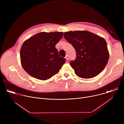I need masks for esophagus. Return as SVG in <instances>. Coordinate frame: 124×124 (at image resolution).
I'll use <instances>...</instances> for the list:
<instances>
[{"mask_svg":"<svg viewBox=\"0 0 124 124\" xmlns=\"http://www.w3.org/2000/svg\"><path fill=\"white\" fill-rule=\"evenodd\" d=\"M65 58H66V59L67 60V61H68V60H69V57L68 55H67V56L65 57Z\"/></svg>","mask_w":124,"mask_h":124,"instance_id":"1","label":"esophagus"}]
</instances>
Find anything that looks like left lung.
<instances>
[{
    "mask_svg": "<svg viewBox=\"0 0 124 124\" xmlns=\"http://www.w3.org/2000/svg\"><path fill=\"white\" fill-rule=\"evenodd\" d=\"M64 36L76 50V58L70 64L77 76L91 78L101 72L109 56L107 42L103 38L88 31L66 32Z\"/></svg>",
    "mask_w": 124,
    "mask_h": 124,
    "instance_id": "obj_1",
    "label": "left lung"
}]
</instances>
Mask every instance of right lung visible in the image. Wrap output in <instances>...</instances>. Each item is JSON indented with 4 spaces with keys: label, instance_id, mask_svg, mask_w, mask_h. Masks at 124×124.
Wrapping results in <instances>:
<instances>
[{
    "label": "right lung",
    "instance_id": "add662e5",
    "mask_svg": "<svg viewBox=\"0 0 124 124\" xmlns=\"http://www.w3.org/2000/svg\"><path fill=\"white\" fill-rule=\"evenodd\" d=\"M63 36L62 32H40L23 43L21 64L29 75L45 80L59 72L66 60L59 56L55 45Z\"/></svg>",
    "mask_w": 124,
    "mask_h": 124
}]
</instances>
